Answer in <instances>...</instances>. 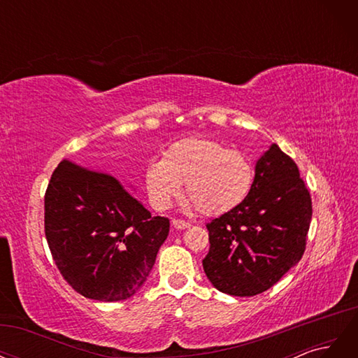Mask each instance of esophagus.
Instances as JSON below:
<instances>
[{"label":"esophagus","instance_id":"obj_1","mask_svg":"<svg viewBox=\"0 0 358 358\" xmlns=\"http://www.w3.org/2000/svg\"><path fill=\"white\" fill-rule=\"evenodd\" d=\"M171 224L178 230H185V229H188V227H191V224L188 221H185V220H173Z\"/></svg>","mask_w":358,"mask_h":358}]
</instances>
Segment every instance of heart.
Instances as JSON below:
<instances>
[{"instance_id": "heart-1", "label": "heart", "mask_w": 358, "mask_h": 358, "mask_svg": "<svg viewBox=\"0 0 358 358\" xmlns=\"http://www.w3.org/2000/svg\"><path fill=\"white\" fill-rule=\"evenodd\" d=\"M254 182L249 157L212 138H182L145 170L146 192L155 209H167L185 185L187 199L208 216L239 208L251 196Z\"/></svg>"}]
</instances>
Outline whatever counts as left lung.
<instances>
[{"label": "left lung", "instance_id": "8db88e82", "mask_svg": "<svg viewBox=\"0 0 358 358\" xmlns=\"http://www.w3.org/2000/svg\"><path fill=\"white\" fill-rule=\"evenodd\" d=\"M310 218V194L299 167L273 143L257 161L249 199L206 224L210 248L204 273L225 294H259L300 262Z\"/></svg>", "mask_w": 358, "mask_h": 358}]
</instances>
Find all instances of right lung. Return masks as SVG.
I'll use <instances>...</instances> for the list:
<instances>
[{"label": "right lung", "mask_w": 358, "mask_h": 358, "mask_svg": "<svg viewBox=\"0 0 358 358\" xmlns=\"http://www.w3.org/2000/svg\"><path fill=\"white\" fill-rule=\"evenodd\" d=\"M170 221L150 212L121 180L62 159L45 194V233L53 262L86 299L125 300L152 270Z\"/></svg>", "instance_id": "right-lung-1"}]
</instances>
